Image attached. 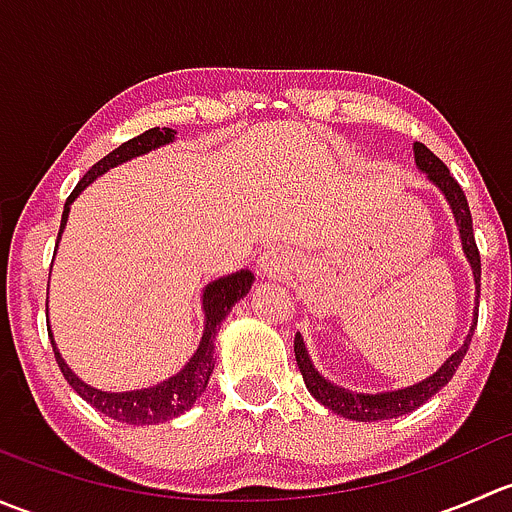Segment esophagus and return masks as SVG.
Segmentation results:
<instances>
[{
  "label": "esophagus",
  "instance_id": "esophagus-1",
  "mask_svg": "<svg viewBox=\"0 0 512 512\" xmlns=\"http://www.w3.org/2000/svg\"><path fill=\"white\" fill-rule=\"evenodd\" d=\"M257 267H260V272H265V275H280V272L287 270V257L282 255L280 250H267L262 252Z\"/></svg>",
  "mask_w": 512,
  "mask_h": 512
}]
</instances>
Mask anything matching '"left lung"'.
<instances>
[{
	"mask_svg": "<svg viewBox=\"0 0 512 512\" xmlns=\"http://www.w3.org/2000/svg\"><path fill=\"white\" fill-rule=\"evenodd\" d=\"M414 160H416V168L426 175L428 183L436 185V188L441 190L448 208H451L453 220H456V227H458V237H461L463 255H466L468 265H471L473 282H476V304H478L480 255L476 247V237H473V220H471V210H468L466 195H463L461 185L456 183L451 170L443 165V160L433 156L423 143H414ZM476 324H478V307L473 309L471 329H468L461 347L448 356V359L443 361L431 376L421 379L418 384L404 386V389L379 391V394H361V391L344 389V386L329 381L327 376L314 366L312 356L307 352V344H304L302 334L299 332L297 337H294V356H297V366L299 371H302V379L304 384H307V391L319 401V404L327 406V409L334 411L337 416L349 418V421H386V418H399V416L411 414V411H416L418 406L426 404L431 396H436L438 391L453 379V374H456L463 356L468 352V344H471L473 332H476Z\"/></svg>",
	"mask_w": 512,
	"mask_h": 512,
	"instance_id": "left-lung-1",
	"label": "left lung"
}]
</instances>
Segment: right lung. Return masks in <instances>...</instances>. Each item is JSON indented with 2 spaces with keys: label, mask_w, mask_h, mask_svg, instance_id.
I'll return each instance as SVG.
<instances>
[{
  "label": "right lung",
  "mask_w": 512,
  "mask_h": 512,
  "mask_svg": "<svg viewBox=\"0 0 512 512\" xmlns=\"http://www.w3.org/2000/svg\"><path fill=\"white\" fill-rule=\"evenodd\" d=\"M173 141H175L173 128H148L146 133L121 143L116 151H111L106 158L98 160L94 168L79 180L74 193H71L69 200H66L64 215H61L59 240L61 235H64L66 220H69L71 203H74V200L79 198V195L84 193L96 178H101L103 173H108V170L116 168V165L128 163V160L138 156H146V153L168 146V143ZM252 282H255V275H252L250 270H237L225 277H218V280L208 282V285L203 287V297L200 299H203L205 319H203V337H200L198 349H195V354L190 356L188 364H185L178 374L168 376V379L158 381V384L146 386V389H133V391H103V389H96V386L86 384V381H81L79 376L71 371V366L64 361V356H61L59 347H56L54 334H51V327H49L56 364H59L61 374L66 376L71 389H74L86 404H91L94 409L101 411V414L113 418V421L131 423V426H153V423L170 421V418L193 409V404L200 399V394L208 389L210 374H213L215 369V337H218L220 332V324H223V319L230 314V309L235 307L242 297H247Z\"/></svg>",
  "instance_id": "obj_1"
}]
</instances>
